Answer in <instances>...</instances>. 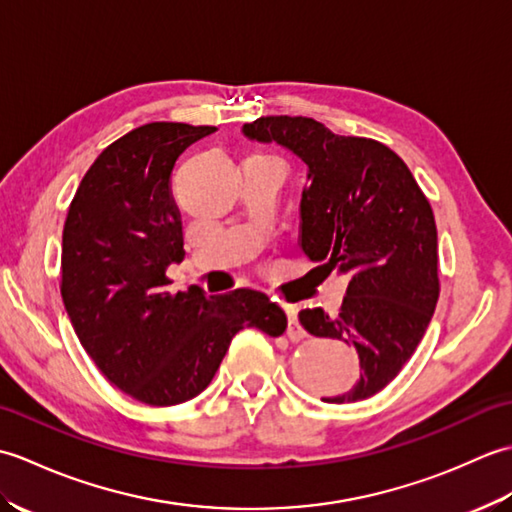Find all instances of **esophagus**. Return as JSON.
<instances>
[{
    "mask_svg": "<svg viewBox=\"0 0 512 512\" xmlns=\"http://www.w3.org/2000/svg\"><path fill=\"white\" fill-rule=\"evenodd\" d=\"M284 310H286V314H288V330H286L288 339H290V341L306 339V330H303L301 325H299V321H297V308H295V306H284Z\"/></svg>",
    "mask_w": 512,
    "mask_h": 512,
    "instance_id": "1",
    "label": "esophagus"
}]
</instances>
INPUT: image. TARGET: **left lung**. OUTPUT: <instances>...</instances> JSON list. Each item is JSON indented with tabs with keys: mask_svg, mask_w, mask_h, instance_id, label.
Masks as SVG:
<instances>
[{
	"mask_svg": "<svg viewBox=\"0 0 512 512\" xmlns=\"http://www.w3.org/2000/svg\"><path fill=\"white\" fill-rule=\"evenodd\" d=\"M257 143L288 149L308 167L299 246L312 262L347 275L341 312L301 310L314 336L354 345L361 378L325 402L374 396L422 341L440 295L438 231L409 167L372 138L339 136L306 116H262L242 127Z\"/></svg>",
	"mask_w": 512,
	"mask_h": 512,
	"instance_id": "1",
	"label": "left lung"
}]
</instances>
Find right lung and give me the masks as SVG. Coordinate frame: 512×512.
<instances>
[{
	"label": "right lung",
	"instance_id": "obj_1",
	"mask_svg": "<svg viewBox=\"0 0 512 512\" xmlns=\"http://www.w3.org/2000/svg\"><path fill=\"white\" fill-rule=\"evenodd\" d=\"M213 132L187 123L132 129L94 160L65 217L61 297L72 328L103 376L151 407L209 387L239 330L279 336L288 325L257 290L167 292V268L184 257L171 171Z\"/></svg>",
	"mask_w": 512,
	"mask_h": 512
}]
</instances>
